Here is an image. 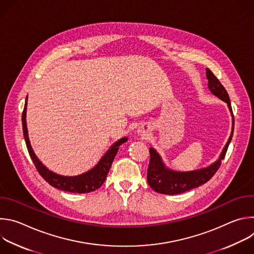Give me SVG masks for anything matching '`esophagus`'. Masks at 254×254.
Here are the masks:
<instances>
[{
  "mask_svg": "<svg viewBox=\"0 0 254 254\" xmlns=\"http://www.w3.org/2000/svg\"><path fill=\"white\" fill-rule=\"evenodd\" d=\"M149 133V128L146 126H140L137 129V134L140 136H146Z\"/></svg>",
  "mask_w": 254,
  "mask_h": 254,
  "instance_id": "obj_1",
  "label": "esophagus"
}]
</instances>
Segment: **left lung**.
Listing matches in <instances>:
<instances>
[{"label":"left lung","instance_id":"1","mask_svg":"<svg viewBox=\"0 0 254 254\" xmlns=\"http://www.w3.org/2000/svg\"><path fill=\"white\" fill-rule=\"evenodd\" d=\"M206 76L208 79V88L211 91V93L227 103L229 112L232 117L231 134L218 160L206 168L189 172H180L171 170L165 165L159 153H157V151L154 148H150L151 159L148 169V183L151 186V188L158 193L166 195H177L205 184L214 176L217 170L219 169L221 161L225 157L228 146L232 139L234 129V118L229 100V95L225 88L223 87V85L220 83V81L216 78V76L212 73V71L208 68H206Z\"/></svg>","mask_w":254,"mask_h":254}]
</instances>
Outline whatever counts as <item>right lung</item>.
Returning <instances> with one entry per match:
<instances>
[{
    "label": "right lung",
    "mask_w": 254,
    "mask_h": 254,
    "mask_svg": "<svg viewBox=\"0 0 254 254\" xmlns=\"http://www.w3.org/2000/svg\"><path fill=\"white\" fill-rule=\"evenodd\" d=\"M27 99L25 102V107L22 114V125H23V132H24V138L26 141V146L29 152V155L36 167L39 174L42 176V178L48 182L52 187L57 188L59 190L70 192V193H89L92 191H95L98 189L106 179V176L110 172L111 166L113 164V161L120 149L121 144L126 142L127 140V137H122L119 140H117L114 144H112L111 148L108 149L105 154L101 157L99 162L89 171L77 175V176H62L59 174H56L52 171H50L47 167H45L42 162L35 155L31 143L29 140L28 135V129H27V123H26V112H27Z\"/></svg>",
    "instance_id": "1"
}]
</instances>
